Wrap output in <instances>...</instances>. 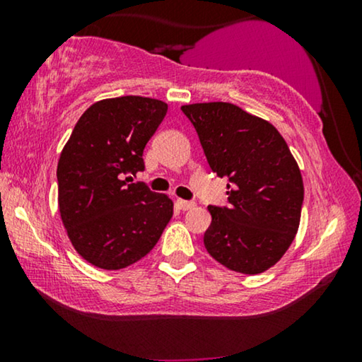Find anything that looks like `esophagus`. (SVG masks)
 I'll use <instances>...</instances> for the list:
<instances>
[{
    "label": "esophagus",
    "mask_w": 362,
    "mask_h": 362,
    "mask_svg": "<svg viewBox=\"0 0 362 362\" xmlns=\"http://www.w3.org/2000/svg\"><path fill=\"white\" fill-rule=\"evenodd\" d=\"M176 206H177V209H181V211H189V209H192V207H194L196 204H194V202H191V201L177 199V201H176Z\"/></svg>",
    "instance_id": "obj_1"
}]
</instances>
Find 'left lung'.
<instances>
[{
  "label": "left lung",
  "mask_w": 362,
  "mask_h": 362,
  "mask_svg": "<svg viewBox=\"0 0 362 362\" xmlns=\"http://www.w3.org/2000/svg\"><path fill=\"white\" fill-rule=\"evenodd\" d=\"M211 170L227 177L229 206H209L204 245L212 259L245 275L279 262L300 226L303 180L279 130L227 102L182 105Z\"/></svg>",
  "instance_id": "left-lung-1"
}]
</instances>
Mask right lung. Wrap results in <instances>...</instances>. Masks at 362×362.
I'll return each instance as SVG.
<instances>
[{
	"instance_id": "1",
	"label": "right lung",
	"mask_w": 362,
	"mask_h": 362,
	"mask_svg": "<svg viewBox=\"0 0 362 362\" xmlns=\"http://www.w3.org/2000/svg\"><path fill=\"white\" fill-rule=\"evenodd\" d=\"M168 112L156 98L127 95L88 107L57 165L59 212L88 264L120 270L143 259L173 217V201L145 182L143 150Z\"/></svg>"
}]
</instances>
